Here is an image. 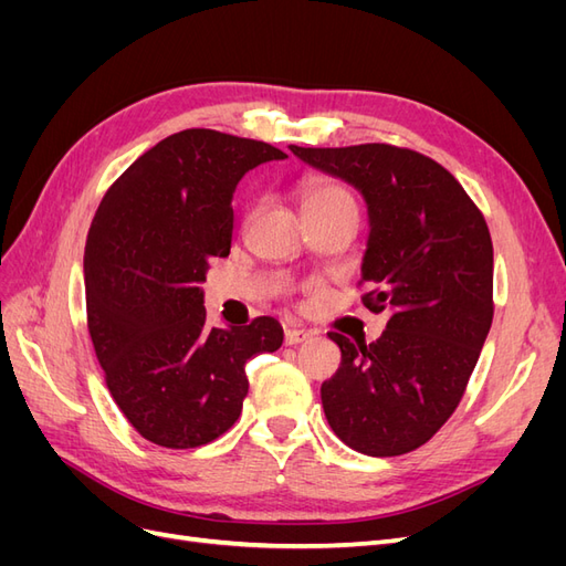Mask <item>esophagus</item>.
<instances>
[{"mask_svg": "<svg viewBox=\"0 0 566 566\" xmlns=\"http://www.w3.org/2000/svg\"><path fill=\"white\" fill-rule=\"evenodd\" d=\"M285 345H290V347H293V345H302V342H306V339H310V333H306V331H302V328H287L285 331Z\"/></svg>", "mask_w": 566, "mask_h": 566, "instance_id": "obj_1", "label": "esophagus"}]
</instances>
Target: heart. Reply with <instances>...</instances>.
I'll use <instances>...</instances> for the list:
<instances>
[{"instance_id": "1", "label": "heart", "mask_w": 566, "mask_h": 566, "mask_svg": "<svg viewBox=\"0 0 566 566\" xmlns=\"http://www.w3.org/2000/svg\"><path fill=\"white\" fill-rule=\"evenodd\" d=\"M356 208L352 193L345 186L331 181V179H312L302 186L300 191V208L304 212H316V210H328V208Z\"/></svg>"}]
</instances>
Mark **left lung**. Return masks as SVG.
I'll list each match as a JSON object with an SVG mask.
<instances>
[{"label": "left lung", "instance_id": "8db88e82", "mask_svg": "<svg viewBox=\"0 0 566 566\" xmlns=\"http://www.w3.org/2000/svg\"><path fill=\"white\" fill-rule=\"evenodd\" d=\"M290 150L364 193L370 238L366 310L391 312L380 339L328 333L342 364L321 385L333 432L349 449L416 451L465 394L493 321V245L486 219L458 179L418 150L391 144Z\"/></svg>", "mask_w": 566, "mask_h": 566}]
</instances>
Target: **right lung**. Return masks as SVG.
Returning <instances> with one entry per match:
<instances>
[{
  "instance_id": "right-lung-1",
  "label": "right lung",
  "mask_w": 566,
  "mask_h": 566,
  "mask_svg": "<svg viewBox=\"0 0 566 566\" xmlns=\"http://www.w3.org/2000/svg\"><path fill=\"white\" fill-rule=\"evenodd\" d=\"M285 153L184 129L134 160L101 200L84 245L87 328L106 387L144 439L196 449L224 434L248 394L245 361L276 352L269 316L208 328L205 271L229 256L231 198L248 169Z\"/></svg>"
}]
</instances>
